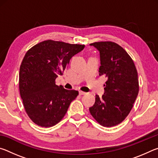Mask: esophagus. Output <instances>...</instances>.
Wrapping results in <instances>:
<instances>
[{
	"mask_svg": "<svg viewBox=\"0 0 158 158\" xmlns=\"http://www.w3.org/2000/svg\"><path fill=\"white\" fill-rule=\"evenodd\" d=\"M79 93L80 95H85V94H86V93L83 92V91H81V90H79Z\"/></svg>",
	"mask_w": 158,
	"mask_h": 158,
	"instance_id": "esophagus-1",
	"label": "esophagus"
}]
</instances>
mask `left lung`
<instances>
[{
  "instance_id": "obj_1",
  "label": "left lung",
  "mask_w": 158,
  "mask_h": 158,
  "mask_svg": "<svg viewBox=\"0 0 158 158\" xmlns=\"http://www.w3.org/2000/svg\"><path fill=\"white\" fill-rule=\"evenodd\" d=\"M100 52L99 75L105 76V93L96 95L89 108L92 116L104 127H112L125 119L139 93L137 69L123 48L115 42H98L90 44Z\"/></svg>"
}]
</instances>
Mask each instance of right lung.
Returning <instances> with one entry per match:
<instances>
[{"mask_svg": "<svg viewBox=\"0 0 158 158\" xmlns=\"http://www.w3.org/2000/svg\"><path fill=\"white\" fill-rule=\"evenodd\" d=\"M84 47L49 40L26 52L20 66L19 85L26 114L34 123L44 127L56 125L79 95L77 90L56 85L55 80Z\"/></svg>", "mask_w": 158, "mask_h": 158, "instance_id": "right-lung-1", "label": "right lung"}]
</instances>
